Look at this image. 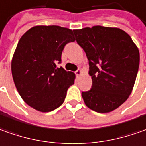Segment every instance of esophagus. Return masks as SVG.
<instances>
[{"mask_svg":"<svg viewBox=\"0 0 146 146\" xmlns=\"http://www.w3.org/2000/svg\"><path fill=\"white\" fill-rule=\"evenodd\" d=\"M75 73H76V75H77V76H80V75H81L82 72H81V69H77V71L75 72Z\"/></svg>","mask_w":146,"mask_h":146,"instance_id":"esophagus-1","label":"esophagus"}]
</instances>
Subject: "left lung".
Segmentation results:
<instances>
[{
    "instance_id": "1",
    "label": "left lung",
    "mask_w": 146,
    "mask_h": 146,
    "mask_svg": "<svg viewBox=\"0 0 146 146\" xmlns=\"http://www.w3.org/2000/svg\"><path fill=\"white\" fill-rule=\"evenodd\" d=\"M73 33L86 52L93 81L91 89L81 93L86 106L101 113L114 110L133 90L139 68L138 48L118 28L96 25Z\"/></svg>"
}]
</instances>
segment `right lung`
I'll return each instance as SVG.
<instances>
[{
	"label": "right lung",
	"instance_id": "1",
	"mask_svg": "<svg viewBox=\"0 0 146 146\" xmlns=\"http://www.w3.org/2000/svg\"><path fill=\"white\" fill-rule=\"evenodd\" d=\"M73 30L57 25H37L25 33L13 56L11 69L16 88L24 102L40 112L62 105L75 74L62 67L61 53L73 42Z\"/></svg>",
	"mask_w": 146,
	"mask_h": 146
}]
</instances>
